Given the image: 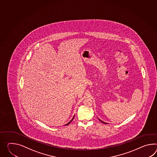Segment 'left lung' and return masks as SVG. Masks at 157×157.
<instances>
[{
    "label": "left lung",
    "mask_w": 157,
    "mask_h": 157,
    "mask_svg": "<svg viewBox=\"0 0 157 157\" xmlns=\"http://www.w3.org/2000/svg\"><path fill=\"white\" fill-rule=\"evenodd\" d=\"M99 120L100 121H101V122H103V124H107V123H106V122H104V121H101V120H100L99 119Z\"/></svg>",
    "instance_id": "obj_1"
}]
</instances>
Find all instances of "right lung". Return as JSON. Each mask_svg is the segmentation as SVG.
Listing matches in <instances>:
<instances>
[{"label": "right lung", "instance_id": "right-lung-1", "mask_svg": "<svg viewBox=\"0 0 157 157\" xmlns=\"http://www.w3.org/2000/svg\"><path fill=\"white\" fill-rule=\"evenodd\" d=\"M74 116H75V115H74V117H73V119H71V120H70V121H69V122H68V123H67V124H65V125H69V124H70V122H71V121H73V119H74Z\"/></svg>", "mask_w": 157, "mask_h": 157}]
</instances>
